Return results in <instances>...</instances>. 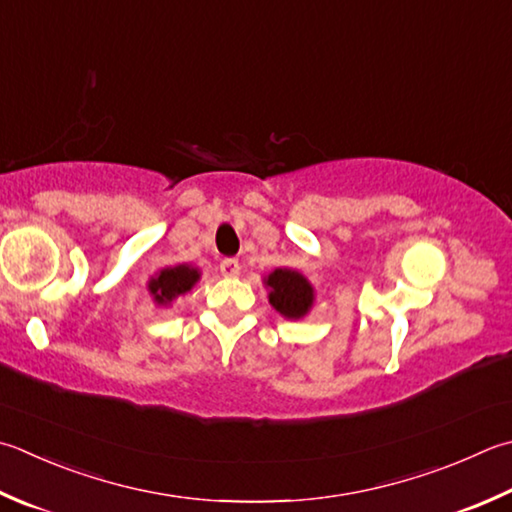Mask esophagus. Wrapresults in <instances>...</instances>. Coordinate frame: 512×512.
I'll return each instance as SVG.
<instances>
[{
	"instance_id": "1",
	"label": "esophagus",
	"mask_w": 512,
	"mask_h": 512,
	"mask_svg": "<svg viewBox=\"0 0 512 512\" xmlns=\"http://www.w3.org/2000/svg\"><path fill=\"white\" fill-rule=\"evenodd\" d=\"M220 272H223V276H227V278H234V276H238V272H240L238 260H234V258H225L223 263H220Z\"/></svg>"
}]
</instances>
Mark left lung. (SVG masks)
<instances>
[{"label":"left lung","mask_w":512,"mask_h":512,"mask_svg":"<svg viewBox=\"0 0 512 512\" xmlns=\"http://www.w3.org/2000/svg\"><path fill=\"white\" fill-rule=\"evenodd\" d=\"M263 285L267 289L269 305L289 321H301L312 312L316 301L314 285L298 269L276 267L263 278Z\"/></svg>","instance_id":"left-lung-1"}]
</instances>
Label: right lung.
<instances>
[{"label":"right lung","mask_w":512,"mask_h":512,"mask_svg":"<svg viewBox=\"0 0 512 512\" xmlns=\"http://www.w3.org/2000/svg\"><path fill=\"white\" fill-rule=\"evenodd\" d=\"M202 272L196 265L180 263L160 269L147 281V292L156 307H171L178 296L187 294L200 281Z\"/></svg>","instance_id":"add662e5"}]
</instances>
